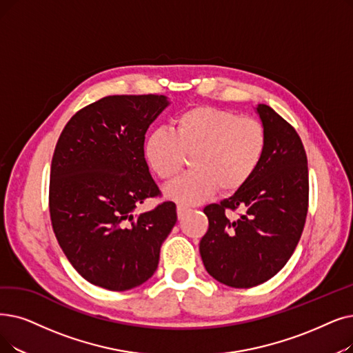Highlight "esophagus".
I'll return each instance as SVG.
<instances>
[{"instance_id": "obj_1", "label": "esophagus", "mask_w": 353, "mask_h": 353, "mask_svg": "<svg viewBox=\"0 0 353 353\" xmlns=\"http://www.w3.org/2000/svg\"><path fill=\"white\" fill-rule=\"evenodd\" d=\"M189 210H190V208L186 206V205H177V216H179V219L185 218Z\"/></svg>"}]
</instances>
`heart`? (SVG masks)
<instances>
[{
    "label": "heart",
    "instance_id": "heart-1",
    "mask_svg": "<svg viewBox=\"0 0 353 353\" xmlns=\"http://www.w3.org/2000/svg\"><path fill=\"white\" fill-rule=\"evenodd\" d=\"M267 147L264 125L255 118L213 106H193L179 114L172 131L157 128L145 140L144 156L161 180H173L190 157L188 174L164 194L180 203H201L216 192H235L247 185L263 161Z\"/></svg>",
    "mask_w": 353,
    "mask_h": 353
}]
</instances>
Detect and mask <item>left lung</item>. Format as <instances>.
Segmentation results:
<instances>
[{
  "label": "left lung",
  "instance_id": "left-lung-1",
  "mask_svg": "<svg viewBox=\"0 0 353 353\" xmlns=\"http://www.w3.org/2000/svg\"><path fill=\"white\" fill-rule=\"evenodd\" d=\"M256 112L267 134L261 164L247 185L208 205V232L199 245L206 271L219 283L250 288L274 277L293 255L309 206L307 156L297 131L271 106ZM239 208L231 221L226 210Z\"/></svg>",
  "mask_w": 353,
  "mask_h": 353
}]
</instances>
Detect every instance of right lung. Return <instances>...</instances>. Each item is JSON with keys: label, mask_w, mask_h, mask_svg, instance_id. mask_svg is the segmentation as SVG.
Returning <instances> with one entry per match:
<instances>
[{"label": "right lung", "mask_w": 353, "mask_h": 353, "mask_svg": "<svg viewBox=\"0 0 353 353\" xmlns=\"http://www.w3.org/2000/svg\"><path fill=\"white\" fill-rule=\"evenodd\" d=\"M168 103L164 95L105 97L76 112L56 144L53 231L73 268L102 288L125 291L145 283L177 221L173 202L134 213L161 194L148 172L144 140Z\"/></svg>", "instance_id": "1"}]
</instances>
